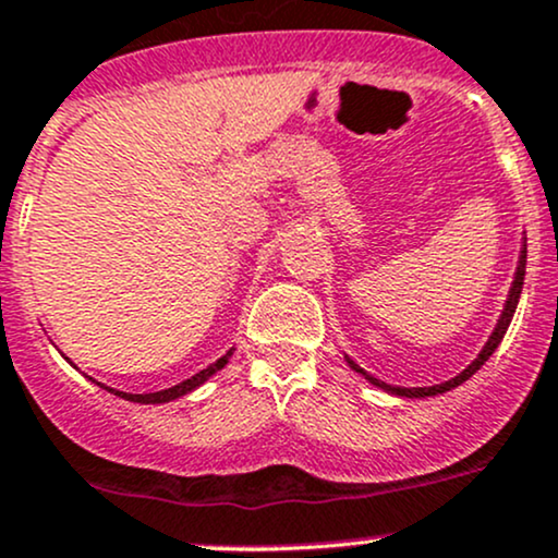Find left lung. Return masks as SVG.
I'll return each mask as SVG.
<instances>
[{"mask_svg": "<svg viewBox=\"0 0 558 558\" xmlns=\"http://www.w3.org/2000/svg\"><path fill=\"white\" fill-rule=\"evenodd\" d=\"M524 266H527V240H524V245H522V255H519V263H517V274H514V281H511L509 298H506L504 313H500V318H498L496 329H493L490 340L485 342V348L480 350V355H477V359H474L472 363H469V366L464 368V372L459 374V377H453V379L442 381V385H432V387H396V385H387V381H381V379H377V377H372V374H368V372H363V368L359 366V363L348 359L350 368H353V372H359L363 379H368V381H372L374 387H379V390H385V392H392V396H400V398H432V396H440V392H448V390H453V387L464 385V381H466L469 377H472L474 372H477V368L482 366V363H485L487 359H490L493 353H496V348L500 345V340H504L506 329H509L511 318H514V311H517L519 295H522V284H524Z\"/></svg>", "mask_w": 558, "mask_h": 558, "instance_id": "left-lung-1", "label": "left lung"}]
</instances>
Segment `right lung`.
Returning a JSON list of instances; mask_svg holds the SVG:
<instances>
[{
	"label": "right lung",
	"mask_w": 558,
	"mask_h": 558,
	"mask_svg": "<svg viewBox=\"0 0 558 558\" xmlns=\"http://www.w3.org/2000/svg\"><path fill=\"white\" fill-rule=\"evenodd\" d=\"M231 353H234V348L227 350V355H221V359H218L216 363H210L208 368H203V372H197L195 377H190V379L179 381V385L168 387V390H158V392H144V396H134V392H121V390H112V387H105V385H99V381H97V385H99V387H105V390L112 392V396H118V398H126V400H131V403H168V400H177V398H181V396H186V392L197 390V387L203 385V381H208V379L213 377V374H216V372H221V368L227 366V363H229ZM92 381H94V379H92Z\"/></svg>",
	"instance_id": "1"
}]
</instances>
